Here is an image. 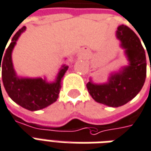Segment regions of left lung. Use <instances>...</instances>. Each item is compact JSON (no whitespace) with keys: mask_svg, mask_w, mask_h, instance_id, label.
Instances as JSON below:
<instances>
[{"mask_svg":"<svg viewBox=\"0 0 151 151\" xmlns=\"http://www.w3.org/2000/svg\"><path fill=\"white\" fill-rule=\"evenodd\" d=\"M116 36L125 50L129 65L112 73L108 83L88 82L86 84L88 92L95 101L110 107L122 106L132 100L142 90L146 77L145 50L137 34L126 25H120Z\"/></svg>","mask_w":151,"mask_h":151,"instance_id":"8db88e82","label":"left lung"}]
</instances>
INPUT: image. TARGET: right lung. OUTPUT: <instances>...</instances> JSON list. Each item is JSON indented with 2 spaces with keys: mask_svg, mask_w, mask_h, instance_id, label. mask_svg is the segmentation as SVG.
Masks as SVG:
<instances>
[{
  "mask_svg": "<svg viewBox=\"0 0 151 151\" xmlns=\"http://www.w3.org/2000/svg\"><path fill=\"white\" fill-rule=\"evenodd\" d=\"M25 28L23 27L17 32L8 48L5 52H2L4 54H0V69L1 68L3 85L9 97L23 108L35 111L46 108L57 101L61 88V80L68 70V66L63 65L55 82L51 83H47L46 79L41 78H19L14 69L11 54L19 37Z\"/></svg>",
  "mask_w": 151,
  "mask_h": 151,
  "instance_id": "add662e5",
  "label": "right lung"
}]
</instances>
